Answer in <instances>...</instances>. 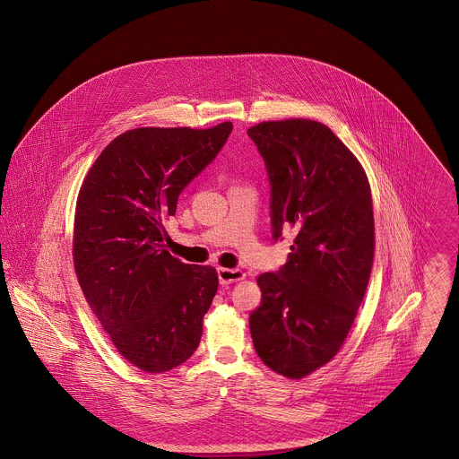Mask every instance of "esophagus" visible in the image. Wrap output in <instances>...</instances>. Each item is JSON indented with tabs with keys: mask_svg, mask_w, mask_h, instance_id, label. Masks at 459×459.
<instances>
[{
	"mask_svg": "<svg viewBox=\"0 0 459 459\" xmlns=\"http://www.w3.org/2000/svg\"><path fill=\"white\" fill-rule=\"evenodd\" d=\"M217 273H219L221 284H231V282L246 279V273L238 268H219Z\"/></svg>",
	"mask_w": 459,
	"mask_h": 459,
	"instance_id": "obj_1",
	"label": "esophagus"
}]
</instances>
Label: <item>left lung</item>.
Masks as SVG:
<instances>
[{"label": "left lung", "instance_id": "1", "mask_svg": "<svg viewBox=\"0 0 459 459\" xmlns=\"http://www.w3.org/2000/svg\"><path fill=\"white\" fill-rule=\"evenodd\" d=\"M272 186V233L293 235L284 266L258 277L249 318L272 371L300 380L341 350L364 300L375 258L368 175L327 126L290 118L251 127Z\"/></svg>", "mask_w": 459, "mask_h": 459}]
</instances>
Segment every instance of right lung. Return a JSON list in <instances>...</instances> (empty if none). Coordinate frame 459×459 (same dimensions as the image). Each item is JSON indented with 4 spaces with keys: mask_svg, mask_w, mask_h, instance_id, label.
<instances>
[{
    "mask_svg": "<svg viewBox=\"0 0 459 459\" xmlns=\"http://www.w3.org/2000/svg\"><path fill=\"white\" fill-rule=\"evenodd\" d=\"M233 124L139 127L115 137L75 203L74 268L115 348L146 373L184 364L203 333L219 277L164 249V222L187 184L221 152Z\"/></svg>",
    "mask_w": 459,
    "mask_h": 459,
    "instance_id": "right-lung-1",
    "label": "right lung"
}]
</instances>
